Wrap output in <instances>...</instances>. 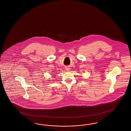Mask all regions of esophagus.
Masks as SVG:
<instances>
[{
	"label": "esophagus",
	"mask_w": 131,
	"mask_h": 131,
	"mask_svg": "<svg viewBox=\"0 0 131 131\" xmlns=\"http://www.w3.org/2000/svg\"><path fill=\"white\" fill-rule=\"evenodd\" d=\"M66 70H67V71H69V68H66Z\"/></svg>",
	"instance_id": "esophagus-1"
}]
</instances>
